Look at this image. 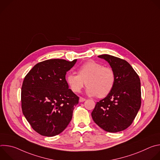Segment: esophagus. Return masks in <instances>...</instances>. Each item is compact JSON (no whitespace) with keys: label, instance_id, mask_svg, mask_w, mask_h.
Segmentation results:
<instances>
[{"label":"esophagus","instance_id":"obj_1","mask_svg":"<svg viewBox=\"0 0 160 160\" xmlns=\"http://www.w3.org/2000/svg\"><path fill=\"white\" fill-rule=\"evenodd\" d=\"M85 100H86V99H85V98H82V97H80V99H79V101H80V102H84Z\"/></svg>","mask_w":160,"mask_h":160}]
</instances>
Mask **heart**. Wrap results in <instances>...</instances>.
I'll return each mask as SVG.
<instances>
[{
  "instance_id": "obj_1",
  "label": "heart",
  "mask_w": 160,
  "mask_h": 160,
  "mask_svg": "<svg viewBox=\"0 0 160 160\" xmlns=\"http://www.w3.org/2000/svg\"><path fill=\"white\" fill-rule=\"evenodd\" d=\"M78 74L68 73L66 78L74 92H80L86 84L87 95L104 98L109 94L115 85V76L113 70L94 61L83 64L78 68Z\"/></svg>"
}]
</instances>
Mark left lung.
<instances>
[{
    "instance_id": "obj_1",
    "label": "left lung",
    "mask_w": 160,
    "mask_h": 160,
    "mask_svg": "<svg viewBox=\"0 0 160 160\" xmlns=\"http://www.w3.org/2000/svg\"><path fill=\"white\" fill-rule=\"evenodd\" d=\"M98 57L109 64L115 73V82L109 94L97 102L91 115L104 130L120 132L132 124L141 108L140 78L125 60L108 54Z\"/></svg>"
}]
</instances>
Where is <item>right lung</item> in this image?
Wrapping results in <instances>:
<instances>
[{
    "instance_id": "obj_1",
    "label": "right lung",
    "mask_w": 160,
    "mask_h": 160,
    "mask_svg": "<svg viewBox=\"0 0 160 160\" xmlns=\"http://www.w3.org/2000/svg\"><path fill=\"white\" fill-rule=\"evenodd\" d=\"M77 61H44L35 64L25 77L22 111L33 129L42 135L59 134L72 118L79 98L69 89L65 77Z\"/></svg>"
}]
</instances>
